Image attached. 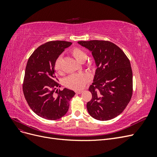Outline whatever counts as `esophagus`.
I'll use <instances>...</instances> for the list:
<instances>
[{
  "mask_svg": "<svg viewBox=\"0 0 157 157\" xmlns=\"http://www.w3.org/2000/svg\"><path fill=\"white\" fill-rule=\"evenodd\" d=\"M82 90H77V91H76L75 92H76V94H81L82 93Z\"/></svg>",
  "mask_w": 157,
  "mask_h": 157,
  "instance_id": "1",
  "label": "esophagus"
}]
</instances>
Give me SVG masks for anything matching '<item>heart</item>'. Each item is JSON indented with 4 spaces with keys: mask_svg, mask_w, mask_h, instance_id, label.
Listing matches in <instances>:
<instances>
[{
    "mask_svg": "<svg viewBox=\"0 0 157 157\" xmlns=\"http://www.w3.org/2000/svg\"><path fill=\"white\" fill-rule=\"evenodd\" d=\"M71 54L78 62L82 63L86 59V54L85 52L78 48H75L71 50ZM55 69L57 73H60L61 70V58H58L55 62ZM90 77L86 73H77L71 75L65 79V86L73 90H80L83 88L89 81Z\"/></svg>",
    "mask_w": 157,
    "mask_h": 157,
    "instance_id": "heart-1",
    "label": "heart"
}]
</instances>
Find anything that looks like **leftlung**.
Masks as SVG:
<instances>
[{
  "instance_id": "left-lung-1",
  "label": "left lung",
  "mask_w": 157,
  "mask_h": 157,
  "mask_svg": "<svg viewBox=\"0 0 157 157\" xmlns=\"http://www.w3.org/2000/svg\"><path fill=\"white\" fill-rule=\"evenodd\" d=\"M92 52L96 70L89 88L92 98L87 103L90 115L98 121H109L124 110L133 90L129 59L113 42L105 40L78 41Z\"/></svg>"
}]
</instances>
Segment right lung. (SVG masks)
I'll use <instances>...</instances> for the list:
<instances>
[{
  "label": "right lung",
  "mask_w": 157,
  "mask_h": 157,
  "mask_svg": "<svg viewBox=\"0 0 157 157\" xmlns=\"http://www.w3.org/2000/svg\"><path fill=\"white\" fill-rule=\"evenodd\" d=\"M72 43L63 40L50 41L37 48L28 59L23 80V91L28 105L38 116L57 120L67 113L69 101L75 94L73 90L60 87L57 82L55 62ZM58 91V90H56Z\"/></svg>",
  "instance_id": "add662e5"
}]
</instances>
